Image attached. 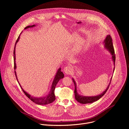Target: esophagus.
<instances>
[{
    "label": "esophagus",
    "mask_w": 129,
    "mask_h": 129,
    "mask_svg": "<svg viewBox=\"0 0 129 129\" xmlns=\"http://www.w3.org/2000/svg\"><path fill=\"white\" fill-rule=\"evenodd\" d=\"M64 72L67 75H69L72 72V68L70 66H67L64 68Z\"/></svg>",
    "instance_id": "1"
}]
</instances>
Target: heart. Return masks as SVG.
<instances>
[{"label":"heart","instance_id":"heart-1","mask_svg":"<svg viewBox=\"0 0 129 129\" xmlns=\"http://www.w3.org/2000/svg\"><path fill=\"white\" fill-rule=\"evenodd\" d=\"M72 37L73 38V39H75L77 37V36L75 35H73ZM84 41L83 39H79L77 41V42H76V46L75 47V50L76 51H79L80 50H81V49L82 48L83 46L84 45Z\"/></svg>","mask_w":129,"mask_h":129}]
</instances>
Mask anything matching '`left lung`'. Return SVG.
<instances>
[{
	"instance_id": "1",
	"label": "left lung",
	"mask_w": 129,
	"mask_h": 129,
	"mask_svg": "<svg viewBox=\"0 0 129 129\" xmlns=\"http://www.w3.org/2000/svg\"><path fill=\"white\" fill-rule=\"evenodd\" d=\"M103 43L104 44L105 46V48L108 50L109 52L111 53V56H112V60L113 62V64L115 66V54L114 53V47H113V43H112V39L111 37V36L110 35H107L106 38H105V39L104 40ZM114 68L115 67H114L113 69V72L114 71ZM73 83L75 84V99L76 100L80 103L81 104H89V103H92L94 102H96L97 101H98L99 99H100L107 92V90L109 88V85L110 84V83H111V79L110 80V82L109 83V84L108 85V87H107L106 89L103 92L98 95L96 96H83L81 95H80L77 92V84L76 81H75V80L73 79V78L72 79Z\"/></svg>"
}]
</instances>
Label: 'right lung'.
I'll use <instances>...</instances> for the list:
<instances>
[{
  "mask_svg": "<svg viewBox=\"0 0 129 129\" xmlns=\"http://www.w3.org/2000/svg\"><path fill=\"white\" fill-rule=\"evenodd\" d=\"M36 25L34 24L33 25H29L26 26V27L24 28V29H26L27 28H31V27H33L36 26ZM22 33V31L20 33V34H21V33ZM20 34L19 35V36L18 37V38L16 41L15 45V47H14V69L16 70V54H15V47H16V45L17 44V43L19 41V39H20ZM61 68H59L56 73V75H55V77L53 79V82L51 84V89L50 91L49 92V93L48 94H47L46 96H41V97H35L33 96H31V95L29 94L28 93H27L26 91H25L22 88L21 86L20 85L19 81H18V80L17 79V74H16V72L15 70V76L17 79V80L18 82V83L19 84V85L21 88V89L22 90V91H23V92L24 93V94H25V95L29 99H30L32 102H33L34 103H36V104L38 105H47V104H50L51 103H52L55 100H56V97H55V95H54V90H55V87H56V85L57 84V83H58V82L62 79H63L64 77V73H63V72H62L61 71Z\"/></svg>",
  "mask_w": 129,
  "mask_h": 129,
  "instance_id": "obj_1",
  "label": "right lung"
}]
</instances>
